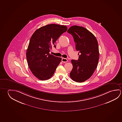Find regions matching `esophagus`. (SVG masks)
Listing matches in <instances>:
<instances>
[{
  "label": "esophagus",
  "instance_id": "34e87169",
  "mask_svg": "<svg viewBox=\"0 0 122 122\" xmlns=\"http://www.w3.org/2000/svg\"><path fill=\"white\" fill-rule=\"evenodd\" d=\"M68 61V60H67V59H66V58H62V62L65 63V62H67Z\"/></svg>",
  "mask_w": 122,
  "mask_h": 122
}]
</instances>
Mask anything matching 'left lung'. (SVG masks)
<instances>
[{
  "label": "left lung",
  "instance_id": "left-lung-1",
  "mask_svg": "<svg viewBox=\"0 0 122 122\" xmlns=\"http://www.w3.org/2000/svg\"><path fill=\"white\" fill-rule=\"evenodd\" d=\"M67 32L72 35L76 50L80 54L78 60L71 61L73 68L70 77L75 82H82L91 77L97 66L99 59L98 42L94 34L81 26H71Z\"/></svg>",
  "mask_w": 122,
  "mask_h": 122
}]
</instances>
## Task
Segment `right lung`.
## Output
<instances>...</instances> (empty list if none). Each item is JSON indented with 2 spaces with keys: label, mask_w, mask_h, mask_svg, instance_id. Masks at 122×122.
Segmentation results:
<instances>
[{
  "label": "right lung",
  "mask_w": 122,
  "mask_h": 122,
  "mask_svg": "<svg viewBox=\"0 0 122 122\" xmlns=\"http://www.w3.org/2000/svg\"><path fill=\"white\" fill-rule=\"evenodd\" d=\"M65 25L49 24L36 30L30 39L26 58L30 70L41 80L52 77L62 58L49 54L52 46L61 34L66 32Z\"/></svg>",
  "instance_id": "1"
}]
</instances>
